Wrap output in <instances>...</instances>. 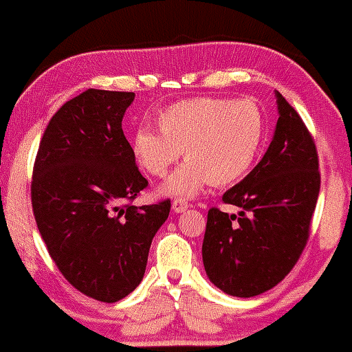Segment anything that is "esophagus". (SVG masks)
<instances>
[{
    "instance_id": "esophagus-1",
    "label": "esophagus",
    "mask_w": 352,
    "mask_h": 352,
    "mask_svg": "<svg viewBox=\"0 0 352 352\" xmlns=\"http://www.w3.org/2000/svg\"><path fill=\"white\" fill-rule=\"evenodd\" d=\"M187 208H188V201H187V200L177 199V200L172 204V210H173V212H177V213L185 212V210H187Z\"/></svg>"
}]
</instances>
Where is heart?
<instances>
[{
  "mask_svg": "<svg viewBox=\"0 0 352 352\" xmlns=\"http://www.w3.org/2000/svg\"><path fill=\"white\" fill-rule=\"evenodd\" d=\"M159 127L160 132L140 127L132 151L152 177H164L184 151L188 160L164 187L173 197H192L207 184L223 187L240 180L265 139L263 111L252 99L182 100L160 112Z\"/></svg>",
  "mask_w": 352,
  "mask_h": 352,
  "instance_id": "obj_1",
  "label": "heart"
}]
</instances>
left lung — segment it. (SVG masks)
Instances as JSON below:
<instances>
[{
  "label": "left lung",
  "mask_w": 352,
  "mask_h": 352,
  "mask_svg": "<svg viewBox=\"0 0 352 352\" xmlns=\"http://www.w3.org/2000/svg\"><path fill=\"white\" fill-rule=\"evenodd\" d=\"M278 122L263 159L223 193L238 215L208 210L201 256L221 292L252 298L276 286L300 260L321 187L318 151L302 119L276 92Z\"/></svg>",
  "instance_id": "1"
}]
</instances>
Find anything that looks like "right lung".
I'll list each match as a JSON object with an SVG mask.
<instances>
[{"instance_id":"obj_1","label":"right lung","mask_w":352,"mask_h":352,"mask_svg":"<svg viewBox=\"0 0 352 352\" xmlns=\"http://www.w3.org/2000/svg\"><path fill=\"white\" fill-rule=\"evenodd\" d=\"M134 92L87 89L52 116L31 182L36 223L63 276L89 298L116 302L142 281L170 200L135 207L147 188L125 139Z\"/></svg>"}]
</instances>
